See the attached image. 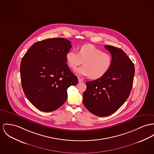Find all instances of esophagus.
<instances>
[{
  "label": "esophagus",
  "mask_w": 154,
  "mask_h": 154,
  "mask_svg": "<svg viewBox=\"0 0 154 154\" xmlns=\"http://www.w3.org/2000/svg\"><path fill=\"white\" fill-rule=\"evenodd\" d=\"M78 80H79V83H81V82H82L83 81V80L82 79H80V77H78Z\"/></svg>",
  "instance_id": "esophagus-1"
}]
</instances>
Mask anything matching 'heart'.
I'll list each match as a JSON object with an SVG mask.
<instances>
[{
  "label": "heart",
  "mask_w": 154,
  "mask_h": 154,
  "mask_svg": "<svg viewBox=\"0 0 154 154\" xmlns=\"http://www.w3.org/2000/svg\"><path fill=\"white\" fill-rule=\"evenodd\" d=\"M69 67L75 69L83 63L84 66L75 72L91 79H98L105 75L109 70L112 59L111 56L91 44L83 45L79 48L78 53L70 50L66 54Z\"/></svg>",
  "instance_id": "heart-1"
}]
</instances>
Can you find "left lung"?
Returning a JSON list of instances; mask_svg holds the SVG:
<instances>
[{"instance_id":"1","label":"left lung","mask_w":154,"mask_h":154,"mask_svg":"<svg viewBox=\"0 0 154 154\" xmlns=\"http://www.w3.org/2000/svg\"><path fill=\"white\" fill-rule=\"evenodd\" d=\"M111 54L112 66L105 75L86 82L83 104L92 114L106 117L117 111L130 94L135 74L134 64L122 50L106 45Z\"/></svg>"}]
</instances>
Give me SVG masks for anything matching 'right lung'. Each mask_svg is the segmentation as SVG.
Masks as SVG:
<instances>
[{
    "instance_id": "obj_1",
    "label": "right lung",
    "mask_w": 154,
    "mask_h": 154,
    "mask_svg": "<svg viewBox=\"0 0 154 154\" xmlns=\"http://www.w3.org/2000/svg\"><path fill=\"white\" fill-rule=\"evenodd\" d=\"M64 38L36 42L25 53L20 71L24 94L38 109L55 111L67 98V88L78 83L70 71L66 54L72 47Z\"/></svg>"
}]
</instances>
